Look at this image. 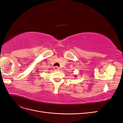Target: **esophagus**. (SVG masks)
<instances>
[{"instance_id":"34e87169","label":"esophagus","mask_w":123,"mask_h":123,"mask_svg":"<svg viewBox=\"0 0 123 123\" xmlns=\"http://www.w3.org/2000/svg\"><path fill=\"white\" fill-rule=\"evenodd\" d=\"M54 70L55 71H58V70H59V68L58 67H57V66H56V67H55L54 68Z\"/></svg>"}]
</instances>
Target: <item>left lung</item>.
I'll return each mask as SVG.
<instances>
[{
  "label": "left lung",
  "instance_id": "1",
  "mask_svg": "<svg viewBox=\"0 0 123 123\" xmlns=\"http://www.w3.org/2000/svg\"><path fill=\"white\" fill-rule=\"evenodd\" d=\"M74 77H76V75H75V76H74Z\"/></svg>",
  "mask_w": 123,
  "mask_h": 123
}]
</instances>
